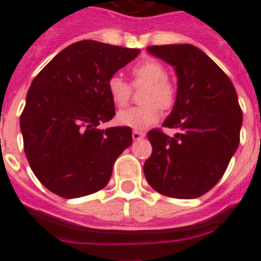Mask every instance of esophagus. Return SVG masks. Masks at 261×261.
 <instances>
[{
	"instance_id": "1",
	"label": "esophagus",
	"mask_w": 261,
	"mask_h": 261,
	"mask_svg": "<svg viewBox=\"0 0 261 261\" xmlns=\"http://www.w3.org/2000/svg\"><path fill=\"white\" fill-rule=\"evenodd\" d=\"M144 137H145V134H144V133H141V131H133V140L134 141L142 140Z\"/></svg>"
}]
</instances>
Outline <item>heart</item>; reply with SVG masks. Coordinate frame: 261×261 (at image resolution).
Masks as SVG:
<instances>
[{
  "label": "heart",
  "mask_w": 261,
  "mask_h": 261,
  "mask_svg": "<svg viewBox=\"0 0 261 261\" xmlns=\"http://www.w3.org/2000/svg\"><path fill=\"white\" fill-rule=\"evenodd\" d=\"M131 74L134 86H146L142 94L144 105L120 111L116 115V121L123 127L145 130L159 120V106L162 109L171 108L174 103L175 91L167 82V69L159 61L146 59L140 62L133 67ZM106 91L115 106L123 108L128 102L131 87L123 77L113 74L106 83Z\"/></svg>",
  "instance_id": "heart-1"
}]
</instances>
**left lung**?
Instances as JSON below:
<instances>
[{
    "label": "left lung",
    "instance_id": "left-lung-1",
    "mask_svg": "<svg viewBox=\"0 0 261 261\" xmlns=\"http://www.w3.org/2000/svg\"><path fill=\"white\" fill-rule=\"evenodd\" d=\"M148 52L174 67L177 95L163 127L181 133H148L152 155L144 165L145 178L170 198H199L219 182L239 145L238 95L228 76L199 48L170 44L152 45Z\"/></svg>",
    "mask_w": 261,
    "mask_h": 261
}]
</instances>
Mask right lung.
Masks as SVG:
<instances>
[{"mask_svg":"<svg viewBox=\"0 0 261 261\" xmlns=\"http://www.w3.org/2000/svg\"><path fill=\"white\" fill-rule=\"evenodd\" d=\"M138 54L83 40L59 52L32 82L20 116L23 145L33 173L51 192L73 199L109 182L133 131L98 128L116 115L106 83Z\"/></svg>","mask_w":261,"mask_h":261,"instance_id":"add662e5","label":"right lung"}]
</instances>
